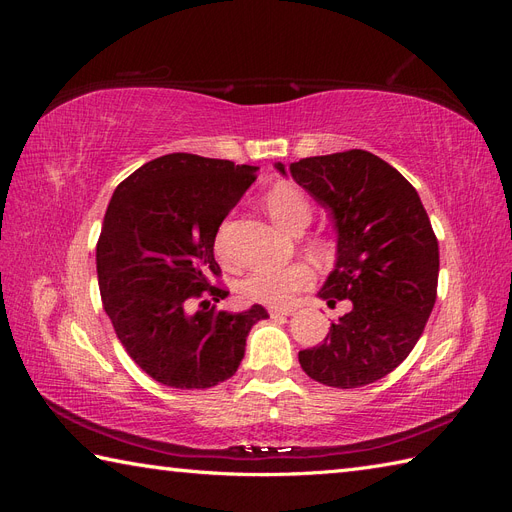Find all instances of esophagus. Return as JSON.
<instances>
[{"label": "esophagus", "instance_id": "obj_1", "mask_svg": "<svg viewBox=\"0 0 512 512\" xmlns=\"http://www.w3.org/2000/svg\"><path fill=\"white\" fill-rule=\"evenodd\" d=\"M294 312L292 307H269V316L277 318V316H290Z\"/></svg>", "mask_w": 512, "mask_h": 512}]
</instances>
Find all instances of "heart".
I'll return each instance as SVG.
<instances>
[{
    "mask_svg": "<svg viewBox=\"0 0 512 512\" xmlns=\"http://www.w3.org/2000/svg\"><path fill=\"white\" fill-rule=\"evenodd\" d=\"M265 207L271 218L286 230L299 232L312 222V205L305 194L290 183H280L265 196ZM218 250H222L218 239ZM312 250L327 258L333 254V243L329 239H316ZM314 271L305 262H292L284 267L256 269L243 280L241 290L247 299L265 305H288L301 290L312 286Z\"/></svg>",
    "mask_w": 512,
    "mask_h": 512,
    "instance_id": "1",
    "label": "heart"
}]
</instances>
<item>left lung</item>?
Here are the masks:
<instances>
[{
    "label": "left lung",
    "mask_w": 512,
    "mask_h": 512,
    "mask_svg": "<svg viewBox=\"0 0 512 512\" xmlns=\"http://www.w3.org/2000/svg\"><path fill=\"white\" fill-rule=\"evenodd\" d=\"M288 173L331 211L337 230L335 269L318 297L352 305L299 363L335 389L376 382L412 352L436 303L440 252L429 215L410 181L363 149L303 158Z\"/></svg>",
    "instance_id": "8db88e82"
}]
</instances>
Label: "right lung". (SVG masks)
<instances>
[{
    "label": "right lung",
    "mask_w": 512,
    "mask_h": 512,
    "mask_svg": "<svg viewBox=\"0 0 512 512\" xmlns=\"http://www.w3.org/2000/svg\"><path fill=\"white\" fill-rule=\"evenodd\" d=\"M256 170L168 153L134 170L108 203L96 247L104 312L130 359L164 386L211 389L235 376L247 333L269 318L262 305L232 314L205 301L191 312L205 293L228 297L211 286L222 273L213 243Z\"/></svg>",
    "instance_id": "add662e5"
}]
</instances>
